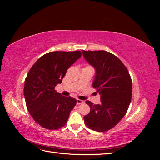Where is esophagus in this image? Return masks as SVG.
<instances>
[{
  "instance_id": "1",
  "label": "esophagus",
  "mask_w": 160,
  "mask_h": 160,
  "mask_svg": "<svg viewBox=\"0 0 160 160\" xmlns=\"http://www.w3.org/2000/svg\"><path fill=\"white\" fill-rule=\"evenodd\" d=\"M85 103L84 101H82L81 99H77V105H80V104H83Z\"/></svg>"
}]
</instances>
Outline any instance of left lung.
I'll list each match as a JSON object with an SVG mask.
<instances>
[{"label":"left lung","mask_w":160,"mask_h":160,"mask_svg":"<svg viewBox=\"0 0 160 160\" xmlns=\"http://www.w3.org/2000/svg\"><path fill=\"white\" fill-rule=\"evenodd\" d=\"M85 60L96 70L93 87L101 95V103L89 101L90 112L84 116L85 125L103 132L115 127L126 113L132 95L129 72L118 57L105 51H83Z\"/></svg>","instance_id":"8db88e82"}]
</instances>
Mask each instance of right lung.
<instances>
[{"mask_svg":"<svg viewBox=\"0 0 160 160\" xmlns=\"http://www.w3.org/2000/svg\"><path fill=\"white\" fill-rule=\"evenodd\" d=\"M81 52L53 51L42 55L32 65L25 81L24 95L28 112L35 122L47 129L65 126L77 101L55 89L62 83L70 66Z\"/></svg>","mask_w":160,"mask_h":160,"instance_id":"add662e5","label":"right lung"}]
</instances>
